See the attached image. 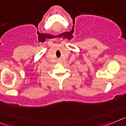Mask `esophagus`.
I'll use <instances>...</instances> for the list:
<instances>
[{"instance_id":"1","label":"esophagus","mask_w":126,"mask_h":126,"mask_svg":"<svg viewBox=\"0 0 126 126\" xmlns=\"http://www.w3.org/2000/svg\"><path fill=\"white\" fill-rule=\"evenodd\" d=\"M59 62H61V60H59Z\"/></svg>"}]
</instances>
